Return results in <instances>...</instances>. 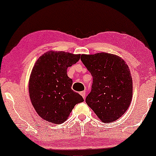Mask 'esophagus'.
Masks as SVG:
<instances>
[{
	"label": "esophagus",
	"mask_w": 156,
	"mask_h": 156,
	"mask_svg": "<svg viewBox=\"0 0 156 156\" xmlns=\"http://www.w3.org/2000/svg\"><path fill=\"white\" fill-rule=\"evenodd\" d=\"M80 94L82 95V97L85 99V97H86V91H81L80 92Z\"/></svg>",
	"instance_id": "34e87169"
}]
</instances>
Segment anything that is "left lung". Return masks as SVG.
Returning a JSON list of instances; mask_svg holds the SVG:
<instances>
[{
    "mask_svg": "<svg viewBox=\"0 0 156 156\" xmlns=\"http://www.w3.org/2000/svg\"><path fill=\"white\" fill-rule=\"evenodd\" d=\"M81 60L93 76L86 103L104 123H112L126 112L133 97L131 72L121 57L106 52L84 55Z\"/></svg>",
    "mask_w": 156,
    "mask_h": 156,
    "instance_id": "obj_1",
    "label": "left lung"
}]
</instances>
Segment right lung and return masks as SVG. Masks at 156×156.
<instances>
[{
    "mask_svg": "<svg viewBox=\"0 0 156 156\" xmlns=\"http://www.w3.org/2000/svg\"><path fill=\"white\" fill-rule=\"evenodd\" d=\"M80 54L48 51L34 65L29 80V94L37 114L49 122L60 124L67 120L76 104L84 101L72 89L68 67L77 62Z\"/></svg>",
    "mask_w": 156,
    "mask_h": 156,
    "instance_id": "obj_1",
    "label": "right lung"
}]
</instances>
